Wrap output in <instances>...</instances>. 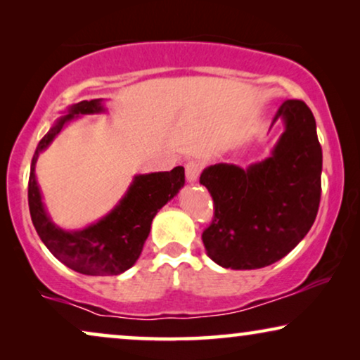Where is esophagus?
I'll return each instance as SVG.
<instances>
[{
  "label": "esophagus",
  "instance_id": "1",
  "mask_svg": "<svg viewBox=\"0 0 360 360\" xmlns=\"http://www.w3.org/2000/svg\"><path fill=\"white\" fill-rule=\"evenodd\" d=\"M185 170H186V180H188L190 184H195L201 174V164L196 160H190L188 164H186Z\"/></svg>",
  "mask_w": 360,
  "mask_h": 360
}]
</instances>
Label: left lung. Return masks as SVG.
<instances>
[{"label":"left lung","instance_id":"8db88e82","mask_svg":"<svg viewBox=\"0 0 360 360\" xmlns=\"http://www.w3.org/2000/svg\"><path fill=\"white\" fill-rule=\"evenodd\" d=\"M277 121L285 129L267 159L248 169L214 164L201 172L200 184L214 201V218L201 239L210 259L224 269L277 262L316 219L323 169L316 121L300 100L283 101L272 126Z\"/></svg>","mask_w":360,"mask_h":360}]
</instances>
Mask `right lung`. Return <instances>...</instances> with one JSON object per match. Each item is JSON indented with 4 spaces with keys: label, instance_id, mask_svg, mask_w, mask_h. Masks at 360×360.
<instances>
[{
    "label": "right lung",
    "instance_id": "right-lung-1",
    "mask_svg": "<svg viewBox=\"0 0 360 360\" xmlns=\"http://www.w3.org/2000/svg\"><path fill=\"white\" fill-rule=\"evenodd\" d=\"M103 100L80 101L58 117L37 144L29 175V211L39 238L53 257L83 275H120L136 264L144 248L154 216L185 185V169L134 176L124 196L106 216L83 229L65 231L53 223L36 180V162L67 122L83 115L105 112Z\"/></svg>",
    "mask_w": 360,
    "mask_h": 360
}]
</instances>
